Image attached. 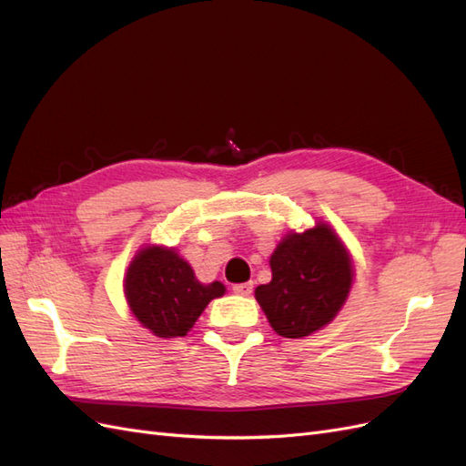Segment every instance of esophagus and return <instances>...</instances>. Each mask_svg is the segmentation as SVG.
<instances>
[{
  "mask_svg": "<svg viewBox=\"0 0 466 466\" xmlns=\"http://www.w3.org/2000/svg\"><path fill=\"white\" fill-rule=\"evenodd\" d=\"M232 291H234L236 295H244V297H248V295H252V291H254V283H252V281H248V283H238V285H234Z\"/></svg>",
  "mask_w": 466,
  "mask_h": 466,
  "instance_id": "esophagus-1",
  "label": "esophagus"
}]
</instances>
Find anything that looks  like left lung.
<instances>
[{
	"label": "left lung",
	"instance_id": "left-lung-1",
	"mask_svg": "<svg viewBox=\"0 0 466 466\" xmlns=\"http://www.w3.org/2000/svg\"><path fill=\"white\" fill-rule=\"evenodd\" d=\"M271 281L256 288V299L271 329L301 339L329 325L352 288V259L325 222L301 234L289 232L269 258Z\"/></svg>",
	"mask_w": 466,
	"mask_h": 466
}]
</instances>
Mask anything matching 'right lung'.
<instances>
[{"instance_id": "right-lung-1", "label": "right lung", "mask_w": 466, "mask_h": 466, "mask_svg": "<svg viewBox=\"0 0 466 466\" xmlns=\"http://www.w3.org/2000/svg\"><path fill=\"white\" fill-rule=\"evenodd\" d=\"M226 291L220 281L208 285L173 248L146 246L131 259L124 293L131 313L159 339L185 337L207 305Z\"/></svg>"}]
</instances>
